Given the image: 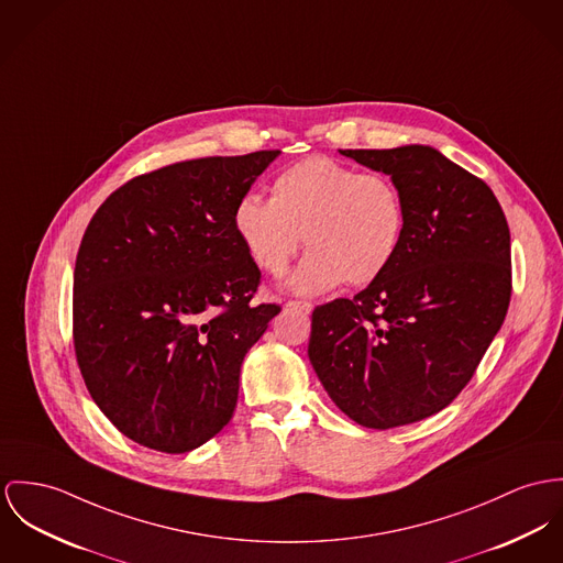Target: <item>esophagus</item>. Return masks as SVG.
<instances>
[{
    "label": "esophagus",
    "instance_id": "obj_1",
    "mask_svg": "<svg viewBox=\"0 0 563 563\" xmlns=\"http://www.w3.org/2000/svg\"><path fill=\"white\" fill-rule=\"evenodd\" d=\"M289 310H300L303 314H310L312 312V303L310 302H287Z\"/></svg>",
    "mask_w": 563,
    "mask_h": 563
}]
</instances>
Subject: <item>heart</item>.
I'll use <instances>...</instances> for the list:
<instances>
[{"label":"heart","instance_id":"obj_1","mask_svg":"<svg viewBox=\"0 0 563 563\" xmlns=\"http://www.w3.org/2000/svg\"><path fill=\"white\" fill-rule=\"evenodd\" d=\"M400 188L384 174H360L328 156H310L272 184V199L246 192L233 210V229L251 260L278 276L303 244L310 253L287 278L300 296L343 280L366 285L396 257L405 235Z\"/></svg>","mask_w":563,"mask_h":563}]
</instances>
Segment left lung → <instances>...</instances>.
Segmentation results:
<instances>
[{
	"label": "left lung",
	"instance_id": "1",
	"mask_svg": "<svg viewBox=\"0 0 563 563\" xmlns=\"http://www.w3.org/2000/svg\"><path fill=\"white\" fill-rule=\"evenodd\" d=\"M339 152L400 188L405 235L364 291L312 310L308 360L345 416L386 431L474 377L510 303V229L493 190L431 145Z\"/></svg>",
	"mask_w": 563,
	"mask_h": 563
}]
</instances>
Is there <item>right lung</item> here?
<instances>
[{"mask_svg":"<svg viewBox=\"0 0 563 563\" xmlns=\"http://www.w3.org/2000/svg\"><path fill=\"white\" fill-rule=\"evenodd\" d=\"M276 152L139 175L93 214L75 265V351L100 411L132 441L190 452L231 420L240 366L280 312L233 210Z\"/></svg>","mask_w":563,"mask_h":563,"instance_id":"obj_1","label":"right lung"}]
</instances>
